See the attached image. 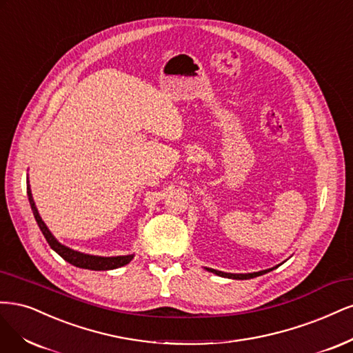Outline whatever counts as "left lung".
<instances>
[{
	"label": "left lung",
	"instance_id": "1",
	"mask_svg": "<svg viewBox=\"0 0 353 353\" xmlns=\"http://www.w3.org/2000/svg\"><path fill=\"white\" fill-rule=\"evenodd\" d=\"M274 268V267H272ZM272 268L268 270H263V271H258V272H246V274H233V272H224V271H219V270H214V268H205L210 272H214V274H217L220 277H225V279H233V280H249V279H255L258 276H263L265 272H270Z\"/></svg>",
	"mask_w": 353,
	"mask_h": 353
}]
</instances>
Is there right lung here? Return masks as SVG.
<instances>
[{"label": "right lung", "mask_w": 353, "mask_h": 353, "mask_svg": "<svg viewBox=\"0 0 353 353\" xmlns=\"http://www.w3.org/2000/svg\"><path fill=\"white\" fill-rule=\"evenodd\" d=\"M28 196H29V203H30V208H32V212H33V217H35L42 234L45 236V239H47V242L51 246L52 251H55L57 254H59L64 261H67V263H70L72 265L79 267V268H85V270L105 271V270L120 268L123 265L129 264L130 261L133 259L134 254L119 255V256H99V255H90V254L79 252V251H74V249H72L69 246L60 243L55 239V236L50 232L47 224H45L42 221V219H41V215L38 212V208L35 205V201H33V196H32V190H30V185H29V177H28Z\"/></svg>", "instance_id": "1"}]
</instances>
